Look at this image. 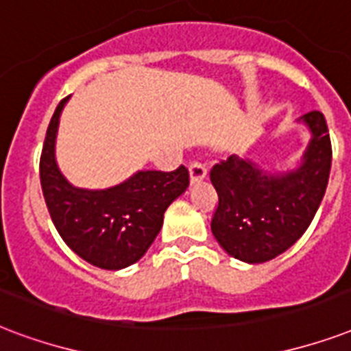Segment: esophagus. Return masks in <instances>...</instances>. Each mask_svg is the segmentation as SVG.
<instances>
[{"label": "esophagus", "mask_w": 351, "mask_h": 351, "mask_svg": "<svg viewBox=\"0 0 351 351\" xmlns=\"http://www.w3.org/2000/svg\"><path fill=\"white\" fill-rule=\"evenodd\" d=\"M206 175H208V169H206L204 164H200V162H191L189 164V178L191 182H200L204 180Z\"/></svg>", "instance_id": "34e87169"}]
</instances>
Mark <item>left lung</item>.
I'll return each instance as SVG.
<instances>
[{"mask_svg": "<svg viewBox=\"0 0 351 351\" xmlns=\"http://www.w3.org/2000/svg\"><path fill=\"white\" fill-rule=\"evenodd\" d=\"M313 140L300 169L267 175L250 162L230 156L210 171L219 202L211 232L235 259L263 263L293 247L309 228L324 199L331 171V140L324 116L309 112Z\"/></svg>", "mask_w": 351, "mask_h": 351, "instance_id": "8db88e82", "label": "left lung"}]
</instances>
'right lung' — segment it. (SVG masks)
Returning a JSON list of instances; mask_svg holds the SVG:
<instances>
[{
  "instance_id": "right-lung-1",
  "label": "right lung",
  "mask_w": 351,
  "mask_h": 351,
  "mask_svg": "<svg viewBox=\"0 0 351 351\" xmlns=\"http://www.w3.org/2000/svg\"><path fill=\"white\" fill-rule=\"evenodd\" d=\"M69 97L58 103L45 132L40 184L51 221L64 243L88 263L119 271L149 250L164 223L167 206L189 186V171H140L119 186L88 191L69 184L55 162L58 117Z\"/></svg>"
}]
</instances>
